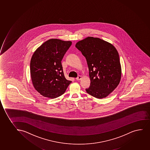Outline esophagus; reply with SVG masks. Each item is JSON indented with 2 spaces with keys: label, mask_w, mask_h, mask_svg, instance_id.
Returning <instances> with one entry per match:
<instances>
[{
  "label": "esophagus",
  "mask_w": 150,
  "mask_h": 150,
  "mask_svg": "<svg viewBox=\"0 0 150 150\" xmlns=\"http://www.w3.org/2000/svg\"><path fill=\"white\" fill-rule=\"evenodd\" d=\"M81 76H79L78 77H77V78H76V79L77 80V81H79V80H81Z\"/></svg>",
  "instance_id": "1"
}]
</instances>
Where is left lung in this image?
<instances>
[{
  "mask_svg": "<svg viewBox=\"0 0 150 150\" xmlns=\"http://www.w3.org/2000/svg\"><path fill=\"white\" fill-rule=\"evenodd\" d=\"M86 59L91 84L89 95L98 98L107 97L117 87L121 78L118 52L110 43L99 38L88 37L76 43Z\"/></svg>",
  "mask_w": 150,
  "mask_h": 150,
  "instance_id": "1",
  "label": "left lung"
}]
</instances>
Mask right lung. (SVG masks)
<instances>
[{"label": "right lung", "mask_w": 150, "mask_h": 150, "mask_svg": "<svg viewBox=\"0 0 150 150\" xmlns=\"http://www.w3.org/2000/svg\"><path fill=\"white\" fill-rule=\"evenodd\" d=\"M72 42L50 39L41 45L30 60L33 85L40 95L54 98L66 91L71 81L66 79L62 65L64 56Z\"/></svg>", "instance_id": "obj_1"}]
</instances>
